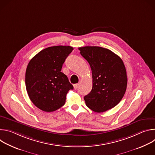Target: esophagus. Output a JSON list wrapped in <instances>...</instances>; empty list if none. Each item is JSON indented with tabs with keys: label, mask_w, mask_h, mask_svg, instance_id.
Segmentation results:
<instances>
[{
	"label": "esophagus",
	"mask_w": 155,
	"mask_h": 155,
	"mask_svg": "<svg viewBox=\"0 0 155 155\" xmlns=\"http://www.w3.org/2000/svg\"><path fill=\"white\" fill-rule=\"evenodd\" d=\"M78 86V84H74V88L75 90H77V89Z\"/></svg>",
	"instance_id": "34e87169"
}]
</instances>
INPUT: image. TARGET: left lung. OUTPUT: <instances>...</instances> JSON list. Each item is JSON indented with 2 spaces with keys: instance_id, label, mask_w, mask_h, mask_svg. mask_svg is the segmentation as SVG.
I'll return each instance as SVG.
<instances>
[{
  "instance_id": "obj_1",
  "label": "left lung",
  "mask_w": 155,
  "mask_h": 155,
  "mask_svg": "<svg viewBox=\"0 0 155 155\" xmlns=\"http://www.w3.org/2000/svg\"><path fill=\"white\" fill-rule=\"evenodd\" d=\"M78 49L92 71V90L84 97L86 106L97 113L112 108L121 101L126 90L127 78L122 59L100 47Z\"/></svg>"
}]
</instances>
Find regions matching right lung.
<instances>
[{"label": "right lung", "mask_w": 155, "mask_h": 155, "mask_svg": "<svg viewBox=\"0 0 155 155\" xmlns=\"http://www.w3.org/2000/svg\"><path fill=\"white\" fill-rule=\"evenodd\" d=\"M74 50L70 46H54L44 49L29 61L25 83L32 103L44 112H51L63 106L66 94L74 87L61 72L62 64Z\"/></svg>", "instance_id": "right-lung-1"}]
</instances>
